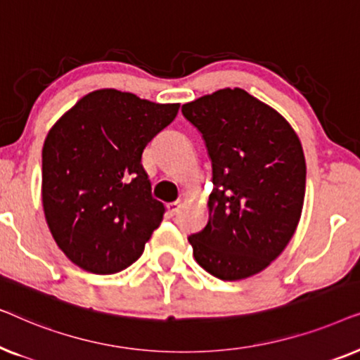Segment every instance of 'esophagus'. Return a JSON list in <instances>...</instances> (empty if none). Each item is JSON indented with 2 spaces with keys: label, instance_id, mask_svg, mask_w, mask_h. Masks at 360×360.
<instances>
[{
  "label": "esophagus",
  "instance_id": "obj_1",
  "mask_svg": "<svg viewBox=\"0 0 360 360\" xmlns=\"http://www.w3.org/2000/svg\"><path fill=\"white\" fill-rule=\"evenodd\" d=\"M181 208V201H172V203H167V213L170 216H175Z\"/></svg>",
  "mask_w": 360,
  "mask_h": 360
}]
</instances>
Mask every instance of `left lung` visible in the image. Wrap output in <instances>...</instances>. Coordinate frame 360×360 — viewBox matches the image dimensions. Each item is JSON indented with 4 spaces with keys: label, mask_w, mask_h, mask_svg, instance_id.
<instances>
[{
    "label": "left lung",
    "mask_w": 360,
    "mask_h": 360,
    "mask_svg": "<svg viewBox=\"0 0 360 360\" xmlns=\"http://www.w3.org/2000/svg\"><path fill=\"white\" fill-rule=\"evenodd\" d=\"M181 112L213 167L208 224L188 238L193 257L216 278L252 277L283 252L302 218V142L278 111L243 88L201 96Z\"/></svg>",
    "instance_id": "8db88e82"
}]
</instances>
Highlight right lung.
I'll use <instances>...</instances> for the list:
<instances>
[{
    "mask_svg": "<svg viewBox=\"0 0 360 360\" xmlns=\"http://www.w3.org/2000/svg\"><path fill=\"white\" fill-rule=\"evenodd\" d=\"M180 103L101 88L51 127L42 149V206L63 254L91 274H116L144 252L164 218L141 157Z\"/></svg>",
    "mask_w": 360,
    "mask_h": 360,
    "instance_id": "right-lung-1",
    "label": "right lung"
}]
</instances>
